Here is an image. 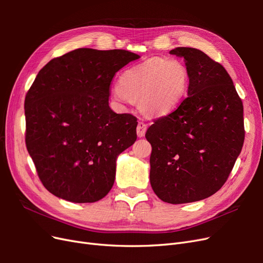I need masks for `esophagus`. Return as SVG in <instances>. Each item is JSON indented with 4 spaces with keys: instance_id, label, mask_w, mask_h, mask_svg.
<instances>
[{
    "instance_id": "obj_1",
    "label": "esophagus",
    "mask_w": 263,
    "mask_h": 263,
    "mask_svg": "<svg viewBox=\"0 0 263 263\" xmlns=\"http://www.w3.org/2000/svg\"><path fill=\"white\" fill-rule=\"evenodd\" d=\"M147 130V125L144 122H139L137 125V135L138 137H144Z\"/></svg>"
}]
</instances>
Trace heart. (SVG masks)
Returning <instances> with one entry per match:
<instances>
[{"mask_svg": "<svg viewBox=\"0 0 263 263\" xmlns=\"http://www.w3.org/2000/svg\"><path fill=\"white\" fill-rule=\"evenodd\" d=\"M190 73L179 59L150 58L124 71L113 98L139 103L149 115H164L179 106L187 93Z\"/></svg>", "mask_w": 263, "mask_h": 263, "instance_id": "b5f03b06", "label": "heart"}]
</instances>
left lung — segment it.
<instances>
[{
    "label": "left lung",
    "mask_w": 263,
    "mask_h": 263,
    "mask_svg": "<svg viewBox=\"0 0 263 263\" xmlns=\"http://www.w3.org/2000/svg\"><path fill=\"white\" fill-rule=\"evenodd\" d=\"M190 73L187 98L147 129L150 184L163 202L204 200L225 184L243 140V106L232 78L203 51L178 47Z\"/></svg>",
    "instance_id": "obj_1"
}]
</instances>
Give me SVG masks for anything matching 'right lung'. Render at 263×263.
I'll return each instance as SVG.
<instances>
[{
	"instance_id": "right-lung-1",
	"label": "right lung",
	"mask_w": 263,
	"mask_h": 263,
	"mask_svg": "<svg viewBox=\"0 0 263 263\" xmlns=\"http://www.w3.org/2000/svg\"><path fill=\"white\" fill-rule=\"evenodd\" d=\"M140 58L123 49L79 48L39 71L25 98L28 154L44 186L73 203L112 189L117 156L137 139V118L108 106L118 70Z\"/></svg>"
}]
</instances>
